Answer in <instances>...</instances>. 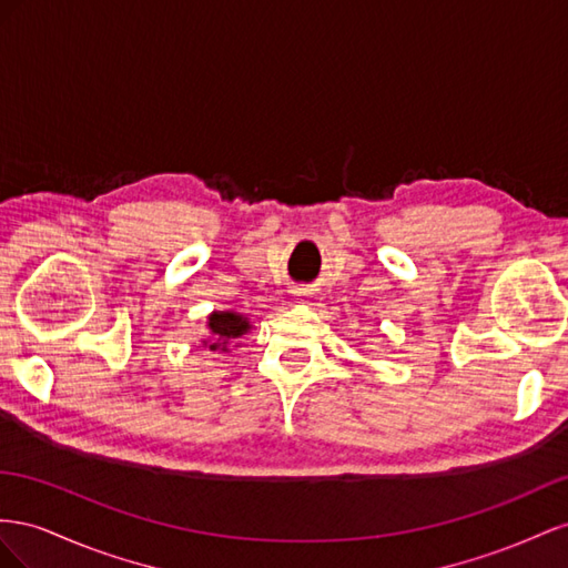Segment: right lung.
Listing matches in <instances>:
<instances>
[{
    "label": "right lung",
    "instance_id": "1",
    "mask_svg": "<svg viewBox=\"0 0 568 568\" xmlns=\"http://www.w3.org/2000/svg\"><path fill=\"white\" fill-rule=\"evenodd\" d=\"M209 333H212V339L209 343H204L209 347V352H225L229 349V345L233 343V339L245 335L252 326L250 321L237 314V312H214L209 314Z\"/></svg>",
    "mask_w": 568,
    "mask_h": 568
}]
</instances>
